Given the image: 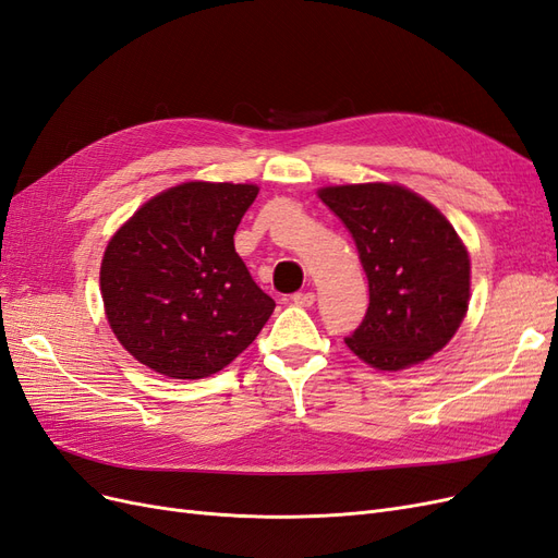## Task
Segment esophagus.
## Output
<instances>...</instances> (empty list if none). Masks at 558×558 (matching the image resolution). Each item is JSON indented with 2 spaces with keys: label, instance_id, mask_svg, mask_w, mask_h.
I'll return each instance as SVG.
<instances>
[{
  "label": "esophagus",
  "instance_id": "1",
  "mask_svg": "<svg viewBox=\"0 0 558 558\" xmlns=\"http://www.w3.org/2000/svg\"><path fill=\"white\" fill-rule=\"evenodd\" d=\"M314 300H316V295H314L312 291L295 293V295H293V302H295L298 307H312V305H314Z\"/></svg>",
  "mask_w": 558,
  "mask_h": 558
}]
</instances>
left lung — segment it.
Listing matches in <instances>:
<instances>
[{
    "label": "left lung",
    "instance_id": "1",
    "mask_svg": "<svg viewBox=\"0 0 558 558\" xmlns=\"http://www.w3.org/2000/svg\"><path fill=\"white\" fill-rule=\"evenodd\" d=\"M318 197L351 232L369 286L347 347L377 369H404L440 351L470 300V258L451 223L396 183L328 185Z\"/></svg>",
    "mask_w": 558,
    "mask_h": 558
}]
</instances>
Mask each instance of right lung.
Listing matches in <instances>:
<instances>
[{
	"label": "right lung",
	"instance_id": "obj_1",
	"mask_svg": "<svg viewBox=\"0 0 558 558\" xmlns=\"http://www.w3.org/2000/svg\"><path fill=\"white\" fill-rule=\"evenodd\" d=\"M253 183L189 181L150 197L107 244L99 286L113 335L172 379H202L256 340L275 300L251 279L234 230Z\"/></svg>",
	"mask_w": 558,
	"mask_h": 558
}]
</instances>
